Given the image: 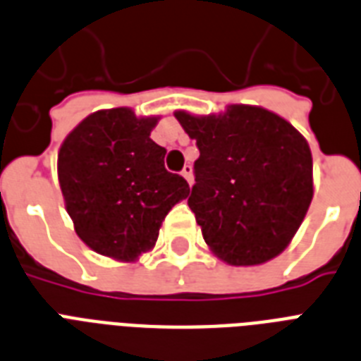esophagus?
Masks as SVG:
<instances>
[{
	"label": "esophagus",
	"instance_id": "34e87169",
	"mask_svg": "<svg viewBox=\"0 0 361 361\" xmlns=\"http://www.w3.org/2000/svg\"><path fill=\"white\" fill-rule=\"evenodd\" d=\"M181 176L185 178L189 185H192V166H191V164H185V169H183Z\"/></svg>",
	"mask_w": 361,
	"mask_h": 361
}]
</instances>
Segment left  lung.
<instances>
[{
	"label": "left lung",
	"mask_w": 361,
	"mask_h": 361,
	"mask_svg": "<svg viewBox=\"0 0 361 361\" xmlns=\"http://www.w3.org/2000/svg\"><path fill=\"white\" fill-rule=\"evenodd\" d=\"M174 116L200 149L189 208L209 251L231 266H258L281 255L314 192L313 155L302 133L252 104Z\"/></svg>",
	"instance_id": "1"
}]
</instances>
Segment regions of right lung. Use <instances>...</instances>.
<instances>
[{
	"label": "right lung",
	"instance_id": "right-lung-1",
	"mask_svg": "<svg viewBox=\"0 0 361 361\" xmlns=\"http://www.w3.org/2000/svg\"><path fill=\"white\" fill-rule=\"evenodd\" d=\"M161 116L97 110L65 136L58 180L76 236L118 262L152 251L164 217L189 183L164 169L166 149L149 138Z\"/></svg>",
	"mask_w": 361,
	"mask_h": 361
}]
</instances>
